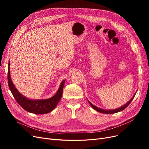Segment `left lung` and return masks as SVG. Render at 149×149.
<instances>
[{
  "instance_id": "8db88e82",
  "label": "left lung",
  "mask_w": 149,
  "mask_h": 149,
  "mask_svg": "<svg viewBox=\"0 0 149 149\" xmlns=\"http://www.w3.org/2000/svg\"><path fill=\"white\" fill-rule=\"evenodd\" d=\"M136 93H135V94L134 95V96L132 97V98H131L129 101H127V103H126L125 104H124L123 106H121V107H118V108L115 109H112V110H106V109H103L99 108V107H97V106H94V105H93V104H92L88 100V101L89 103L90 104V105L91 106V107H92L93 109H95V111H97V112H98L102 113H107V114L115 113H117V112H121V111H123L124 109H126V107L129 105V104L131 103V101L133 100V99H134V98L135 97V94H136Z\"/></svg>"
}]
</instances>
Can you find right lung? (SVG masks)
Listing matches in <instances>:
<instances>
[{"instance_id":"add662e5","label":"right lung","mask_w":149,"mask_h":149,"mask_svg":"<svg viewBox=\"0 0 149 149\" xmlns=\"http://www.w3.org/2000/svg\"><path fill=\"white\" fill-rule=\"evenodd\" d=\"M8 82L9 88L12 94L18 104L25 111L35 114H45L51 112L56 107L60 101L63 91L65 80L60 83V87L54 96L46 99L33 100L29 99L22 93L16 89L13 83L10 75V65L8 63Z\"/></svg>"}]
</instances>
